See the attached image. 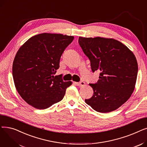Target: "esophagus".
<instances>
[{"instance_id": "obj_1", "label": "esophagus", "mask_w": 147, "mask_h": 147, "mask_svg": "<svg viewBox=\"0 0 147 147\" xmlns=\"http://www.w3.org/2000/svg\"><path fill=\"white\" fill-rule=\"evenodd\" d=\"M75 84L78 86H83L85 84V83L84 82H75Z\"/></svg>"}]
</instances>
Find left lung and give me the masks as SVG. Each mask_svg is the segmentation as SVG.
<instances>
[{"instance_id":"left-lung-1","label":"left lung","mask_w":147,"mask_h":147,"mask_svg":"<svg viewBox=\"0 0 147 147\" xmlns=\"http://www.w3.org/2000/svg\"><path fill=\"white\" fill-rule=\"evenodd\" d=\"M79 43L90 61L92 71H100L97 83L89 84L94 95L85 102L99 113L117 110L135 89L138 70L135 55L114 38L79 37Z\"/></svg>"}]
</instances>
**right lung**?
Returning a JSON list of instances; mask_svg holds the SVG:
<instances>
[{"label":"right lung","mask_w":147,"mask_h":147,"mask_svg":"<svg viewBox=\"0 0 147 147\" xmlns=\"http://www.w3.org/2000/svg\"><path fill=\"white\" fill-rule=\"evenodd\" d=\"M74 39L72 36L42 33L26 41L18 49L12 65L15 88L24 101L37 109H48L63 99L72 82L62 74L54 76L61 57Z\"/></svg>","instance_id":"obj_1"}]
</instances>
